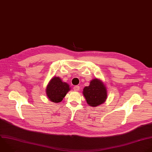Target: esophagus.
<instances>
[{
	"instance_id": "1",
	"label": "esophagus",
	"mask_w": 152,
	"mask_h": 152,
	"mask_svg": "<svg viewBox=\"0 0 152 152\" xmlns=\"http://www.w3.org/2000/svg\"><path fill=\"white\" fill-rule=\"evenodd\" d=\"M79 89H80V88H79V86H75L73 87V89H74V91H78L79 90Z\"/></svg>"
}]
</instances>
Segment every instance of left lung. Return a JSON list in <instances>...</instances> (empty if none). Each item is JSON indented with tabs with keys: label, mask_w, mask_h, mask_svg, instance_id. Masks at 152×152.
Returning a JSON list of instances; mask_svg holds the SVG:
<instances>
[{
	"label": "left lung",
	"mask_w": 152,
	"mask_h": 152,
	"mask_svg": "<svg viewBox=\"0 0 152 152\" xmlns=\"http://www.w3.org/2000/svg\"><path fill=\"white\" fill-rule=\"evenodd\" d=\"M83 94L87 103L92 107L103 104L107 96L104 84L97 79L91 80L89 86L84 88Z\"/></svg>",
	"instance_id": "obj_1"
}]
</instances>
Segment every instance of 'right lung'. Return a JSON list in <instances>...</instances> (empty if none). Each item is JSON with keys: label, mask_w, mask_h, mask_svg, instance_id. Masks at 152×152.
Wrapping results in <instances>:
<instances>
[{"label": "right lung", "mask_w": 152, "mask_h": 152, "mask_svg": "<svg viewBox=\"0 0 152 152\" xmlns=\"http://www.w3.org/2000/svg\"><path fill=\"white\" fill-rule=\"evenodd\" d=\"M70 90L69 85L58 77H53L47 86L46 92L48 98L54 103H59L63 100Z\"/></svg>", "instance_id": "obj_1"}]
</instances>
